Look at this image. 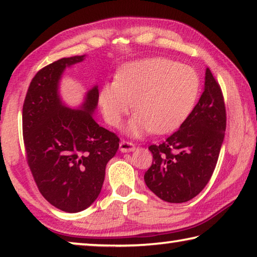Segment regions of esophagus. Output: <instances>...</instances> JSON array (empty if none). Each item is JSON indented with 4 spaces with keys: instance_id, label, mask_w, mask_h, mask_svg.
Masks as SVG:
<instances>
[{
    "instance_id": "1",
    "label": "esophagus",
    "mask_w": 257,
    "mask_h": 257,
    "mask_svg": "<svg viewBox=\"0 0 257 257\" xmlns=\"http://www.w3.org/2000/svg\"><path fill=\"white\" fill-rule=\"evenodd\" d=\"M119 147H120V151L122 152V153H129V152H133L136 150V146H135L133 143L125 142V141H121Z\"/></svg>"
}]
</instances>
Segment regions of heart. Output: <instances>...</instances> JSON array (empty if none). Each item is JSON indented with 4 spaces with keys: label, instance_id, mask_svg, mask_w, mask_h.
Masks as SVG:
<instances>
[{
    "label": "heart",
    "instance_id": "obj_1",
    "mask_svg": "<svg viewBox=\"0 0 257 257\" xmlns=\"http://www.w3.org/2000/svg\"><path fill=\"white\" fill-rule=\"evenodd\" d=\"M201 81L194 68L165 58L143 59L120 69L115 80L104 85L99 105L106 122L118 127L134 105L124 127L133 137L171 133L193 111Z\"/></svg>",
    "mask_w": 257,
    "mask_h": 257
}]
</instances>
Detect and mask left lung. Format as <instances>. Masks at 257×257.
<instances>
[{
	"label": "left lung",
	"instance_id": "8db88e82",
	"mask_svg": "<svg viewBox=\"0 0 257 257\" xmlns=\"http://www.w3.org/2000/svg\"><path fill=\"white\" fill-rule=\"evenodd\" d=\"M227 116L219 84L206 68L204 92L180 128L160 145H151L153 162L146 186L168 203H185L210 181L222 146Z\"/></svg>",
	"mask_w": 257,
	"mask_h": 257
}]
</instances>
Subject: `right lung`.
I'll return each instance as SVG.
<instances>
[{
	"mask_svg": "<svg viewBox=\"0 0 257 257\" xmlns=\"http://www.w3.org/2000/svg\"><path fill=\"white\" fill-rule=\"evenodd\" d=\"M85 56L60 59L38 71L23 107L24 143L34 180L47 202L68 213L84 211L95 202L106 164L119 149L116 135L93 118L97 85L77 108L67 106L61 98L64 70Z\"/></svg>",
	"mask_w": 257,
	"mask_h": 257,
	"instance_id": "add662e5",
	"label": "right lung"
}]
</instances>
